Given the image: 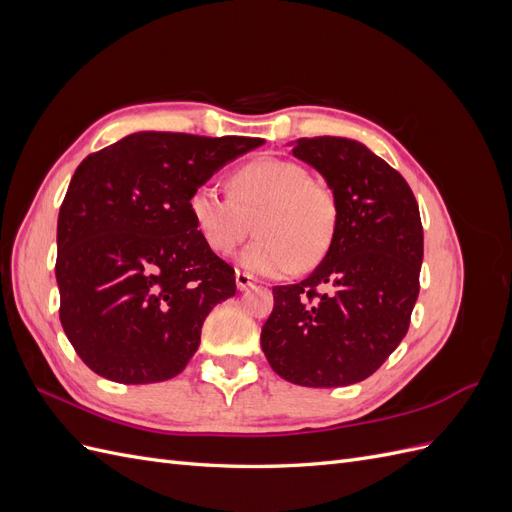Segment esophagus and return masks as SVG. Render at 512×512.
Wrapping results in <instances>:
<instances>
[{
	"mask_svg": "<svg viewBox=\"0 0 512 512\" xmlns=\"http://www.w3.org/2000/svg\"><path fill=\"white\" fill-rule=\"evenodd\" d=\"M235 282H237V288L239 290H247L254 282H252V275L245 273V271H237L235 273Z\"/></svg>",
	"mask_w": 512,
	"mask_h": 512,
	"instance_id": "obj_1",
	"label": "esophagus"
}]
</instances>
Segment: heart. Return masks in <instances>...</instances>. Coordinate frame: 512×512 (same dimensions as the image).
Wrapping results in <instances>:
<instances>
[{"label": "heart", "mask_w": 512, "mask_h": 512, "mask_svg": "<svg viewBox=\"0 0 512 512\" xmlns=\"http://www.w3.org/2000/svg\"><path fill=\"white\" fill-rule=\"evenodd\" d=\"M228 188L230 196L203 183L188 198L196 232L211 252L232 254L256 222L260 239L239 256L254 275L284 277L327 254L337 224L335 196L301 164L258 158L237 168Z\"/></svg>", "instance_id": "obj_1"}]
</instances>
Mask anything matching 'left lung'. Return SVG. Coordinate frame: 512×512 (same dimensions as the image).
I'll list each match as a JSON object with an SVG mask.
<instances>
[{"mask_svg": "<svg viewBox=\"0 0 512 512\" xmlns=\"http://www.w3.org/2000/svg\"><path fill=\"white\" fill-rule=\"evenodd\" d=\"M292 156L335 196L327 256L307 280L273 288L260 346L277 376L333 389L369 378L406 337L423 265V224L406 179L363 143L299 138Z\"/></svg>", "mask_w": 512, "mask_h": 512, "instance_id": "8db88e82", "label": "left lung"}]
</instances>
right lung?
Masks as SVG:
<instances>
[{
	"label": "right lung",
	"instance_id": "add662e5",
	"mask_svg": "<svg viewBox=\"0 0 512 512\" xmlns=\"http://www.w3.org/2000/svg\"><path fill=\"white\" fill-rule=\"evenodd\" d=\"M262 138L134 132L87 156L57 220L59 320L83 363L121 384L175 378L235 269L200 239L188 198Z\"/></svg>",
	"mask_w": 512,
	"mask_h": 512
}]
</instances>
